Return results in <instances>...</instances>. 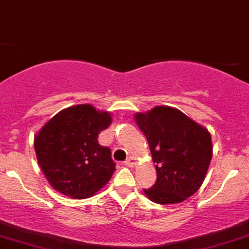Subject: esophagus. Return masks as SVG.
<instances>
[{"mask_svg":"<svg viewBox=\"0 0 249 249\" xmlns=\"http://www.w3.org/2000/svg\"><path fill=\"white\" fill-rule=\"evenodd\" d=\"M124 164L127 165V166H129V167H134L136 165V159H135V158H133V157H129L127 160H125Z\"/></svg>","mask_w":249,"mask_h":249,"instance_id":"34e87169","label":"esophagus"}]
</instances>
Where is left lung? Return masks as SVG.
<instances>
[{
    "label": "left lung",
    "mask_w": 249,
    "mask_h": 249,
    "mask_svg": "<svg viewBox=\"0 0 249 249\" xmlns=\"http://www.w3.org/2000/svg\"><path fill=\"white\" fill-rule=\"evenodd\" d=\"M134 120L156 164V184L143 190L147 198L165 205L191 197L204 181L213 157L209 130L167 106L136 113Z\"/></svg>",
    "instance_id": "left-lung-1"
}]
</instances>
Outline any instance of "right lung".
<instances>
[{
	"mask_svg": "<svg viewBox=\"0 0 249 249\" xmlns=\"http://www.w3.org/2000/svg\"><path fill=\"white\" fill-rule=\"evenodd\" d=\"M111 119L109 111L78 104L55 114L36 133V159L55 191L71 198H89L110 180L115 162L97 136Z\"/></svg>",
	"mask_w": 249,
	"mask_h": 249,
	"instance_id": "1",
	"label": "right lung"
}]
</instances>
